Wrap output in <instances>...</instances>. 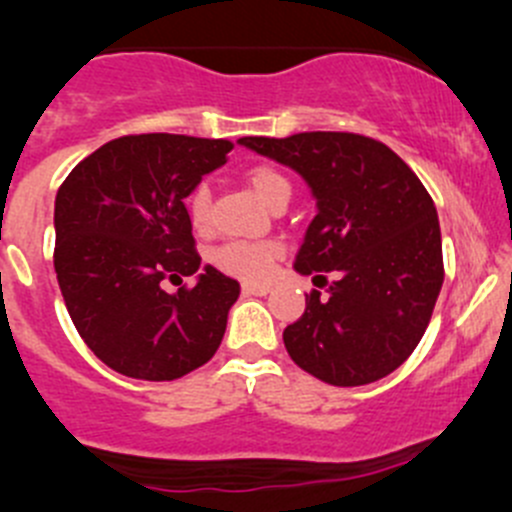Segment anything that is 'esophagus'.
<instances>
[{
	"label": "esophagus",
	"instance_id": "esophagus-1",
	"mask_svg": "<svg viewBox=\"0 0 512 512\" xmlns=\"http://www.w3.org/2000/svg\"><path fill=\"white\" fill-rule=\"evenodd\" d=\"M242 292L245 294H270L272 287L270 285H255V282H247V285H242Z\"/></svg>",
	"mask_w": 512,
	"mask_h": 512
}]
</instances>
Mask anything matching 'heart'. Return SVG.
<instances>
[{
    "label": "heart",
    "instance_id": "heart-1",
    "mask_svg": "<svg viewBox=\"0 0 512 512\" xmlns=\"http://www.w3.org/2000/svg\"><path fill=\"white\" fill-rule=\"evenodd\" d=\"M247 185L252 188V193L262 200L265 205L277 203L280 198L292 195V185L280 170L270 168V165H257L247 173ZM188 220L193 225L195 232H208L213 225V200H210L208 185H198V188L190 193L188 203ZM280 257V245L272 240H242V242H227V245L218 247L213 252L215 267L227 272L232 277H240V280H265L267 272H270L272 262Z\"/></svg>",
    "mask_w": 512,
    "mask_h": 512
}]
</instances>
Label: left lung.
<instances>
[{"label": "left lung", "instance_id": "left-lung-1", "mask_svg": "<svg viewBox=\"0 0 512 512\" xmlns=\"http://www.w3.org/2000/svg\"><path fill=\"white\" fill-rule=\"evenodd\" d=\"M240 146L292 168L317 215L294 257L327 294H307L282 334L287 354L332 386H364L399 369L421 342L443 285L431 195L389 146L356 133L247 136Z\"/></svg>", "mask_w": 512, "mask_h": 512}]
</instances>
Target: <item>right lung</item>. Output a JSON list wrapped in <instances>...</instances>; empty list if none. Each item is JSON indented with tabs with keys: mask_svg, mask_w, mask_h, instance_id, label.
Returning a JSON list of instances; mask_svg holds the SVG:
<instances>
[{
	"mask_svg": "<svg viewBox=\"0 0 512 512\" xmlns=\"http://www.w3.org/2000/svg\"><path fill=\"white\" fill-rule=\"evenodd\" d=\"M230 151L220 138L123 136L56 193V280L76 332L118 374L173 381L218 352L237 280L205 265L193 290L162 282L198 271L185 198Z\"/></svg>",
	"mask_w": 512,
	"mask_h": 512,
	"instance_id": "obj_1",
	"label": "right lung"
}]
</instances>
